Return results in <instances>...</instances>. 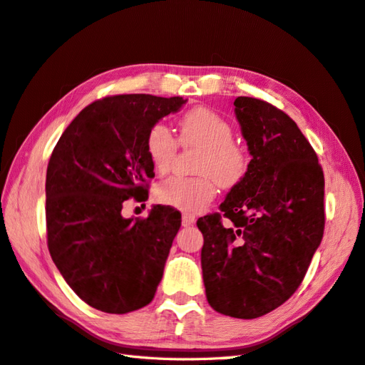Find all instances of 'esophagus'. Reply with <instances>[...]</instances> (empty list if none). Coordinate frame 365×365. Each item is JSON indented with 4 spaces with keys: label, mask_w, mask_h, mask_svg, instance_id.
<instances>
[{
    "label": "esophagus",
    "mask_w": 365,
    "mask_h": 365,
    "mask_svg": "<svg viewBox=\"0 0 365 365\" xmlns=\"http://www.w3.org/2000/svg\"><path fill=\"white\" fill-rule=\"evenodd\" d=\"M196 222V216L191 215V213H183L182 215V225L183 227H190Z\"/></svg>",
    "instance_id": "obj_1"
}]
</instances>
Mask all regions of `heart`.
I'll return each instance as SVG.
<instances>
[{
  "label": "heart",
  "instance_id": "1",
  "mask_svg": "<svg viewBox=\"0 0 365 365\" xmlns=\"http://www.w3.org/2000/svg\"><path fill=\"white\" fill-rule=\"evenodd\" d=\"M232 124L215 110L196 107L179 120V140L168 125L155 123L144 138L146 154L157 171L171 166L179 149H200L194 165L196 177H169L155 188V199L174 208L197 213L216 197L217 185L233 188L247 174L249 158L238 143L233 141Z\"/></svg>",
  "mask_w": 365,
  "mask_h": 365
}]
</instances>
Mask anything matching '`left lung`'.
Wrapping results in <instances>:
<instances>
[{"mask_svg":"<svg viewBox=\"0 0 365 365\" xmlns=\"http://www.w3.org/2000/svg\"><path fill=\"white\" fill-rule=\"evenodd\" d=\"M235 113L252 160L221 213L197 221L200 262L211 308L257 319L283 304L307 275L324 236L325 179L314 149L283 110L240 96Z\"/></svg>","mask_w":365,"mask_h":365,"instance_id":"obj_1","label":"left lung"}]
</instances>
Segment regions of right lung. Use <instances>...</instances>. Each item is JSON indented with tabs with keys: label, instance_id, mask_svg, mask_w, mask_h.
<instances>
[{
	"label": "right lung",
	"instance_id": "add662e5",
	"mask_svg": "<svg viewBox=\"0 0 365 365\" xmlns=\"http://www.w3.org/2000/svg\"><path fill=\"white\" fill-rule=\"evenodd\" d=\"M180 96L115 95L87 106L66 127L46 169L48 249L68 286L90 307L127 314L152 302L180 213L155 205L124 219L123 202L146 200L154 166L144 138Z\"/></svg>",
	"mask_w": 365,
	"mask_h": 365
}]
</instances>
